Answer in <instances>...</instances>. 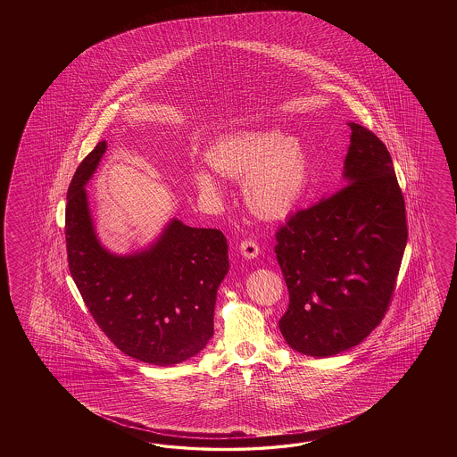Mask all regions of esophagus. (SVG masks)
Masks as SVG:
<instances>
[{
  "label": "esophagus",
  "mask_w": 457,
  "mask_h": 457,
  "mask_svg": "<svg viewBox=\"0 0 457 457\" xmlns=\"http://www.w3.org/2000/svg\"><path fill=\"white\" fill-rule=\"evenodd\" d=\"M240 252H242L243 256L245 258H256L258 256V253H260V245L252 240V238H246V240H243L240 243Z\"/></svg>",
  "instance_id": "esophagus-1"
}]
</instances>
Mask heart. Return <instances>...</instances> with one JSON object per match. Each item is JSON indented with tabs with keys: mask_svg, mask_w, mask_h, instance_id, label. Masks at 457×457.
Listing matches in <instances>:
<instances>
[{
	"mask_svg": "<svg viewBox=\"0 0 457 457\" xmlns=\"http://www.w3.org/2000/svg\"><path fill=\"white\" fill-rule=\"evenodd\" d=\"M207 160L222 175H246L245 199L253 211L262 215L291 211L309 179V163L301 140L284 137L278 129L222 138L211 148ZM195 183L204 195L219 193L214 176L204 170L195 171Z\"/></svg>",
	"mask_w": 457,
	"mask_h": 457,
	"instance_id": "obj_1",
	"label": "heart"
}]
</instances>
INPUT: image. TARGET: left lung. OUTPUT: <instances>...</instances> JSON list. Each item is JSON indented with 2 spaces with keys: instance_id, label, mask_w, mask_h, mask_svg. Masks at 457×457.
I'll return each instance as SVG.
<instances>
[{
  "instance_id": "obj_1",
  "label": "left lung",
  "mask_w": 457,
  "mask_h": 457,
  "mask_svg": "<svg viewBox=\"0 0 457 457\" xmlns=\"http://www.w3.org/2000/svg\"><path fill=\"white\" fill-rule=\"evenodd\" d=\"M343 186L276 232L289 291L284 340L328 358L360 345L386 317L407 245V212L387 146L351 122Z\"/></svg>"
}]
</instances>
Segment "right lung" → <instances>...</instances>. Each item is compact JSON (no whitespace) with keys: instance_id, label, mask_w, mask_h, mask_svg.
<instances>
[{"instance_id":"obj_1","label":"right lung","mask_w":457,"mask_h":457,"mask_svg":"<svg viewBox=\"0 0 457 457\" xmlns=\"http://www.w3.org/2000/svg\"><path fill=\"white\" fill-rule=\"evenodd\" d=\"M106 142L78 165L65 207L70 274L97 327L127 356L173 366L204 350L214 335L217 287L228 245L217 228L173 220L146 252L116 256L97 242L85 185Z\"/></svg>"}]
</instances>
